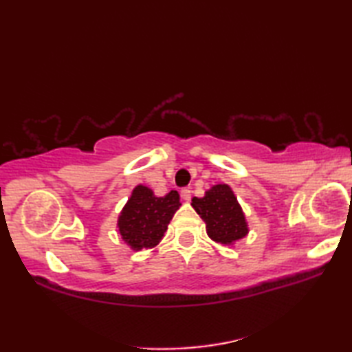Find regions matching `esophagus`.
<instances>
[{
	"instance_id": "esophagus-1",
	"label": "esophagus",
	"mask_w": 352,
	"mask_h": 352,
	"mask_svg": "<svg viewBox=\"0 0 352 352\" xmlns=\"http://www.w3.org/2000/svg\"><path fill=\"white\" fill-rule=\"evenodd\" d=\"M190 197H192V192L189 189H182L183 201H190Z\"/></svg>"
}]
</instances>
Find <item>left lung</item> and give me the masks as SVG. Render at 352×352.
Listing matches in <instances>:
<instances>
[{"mask_svg":"<svg viewBox=\"0 0 352 352\" xmlns=\"http://www.w3.org/2000/svg\"><path fill=\"white\" fill-rule=\"evenodd\" d=\"M192 207L206 222L208 237L216 243L231 246L248 234V222L228 184H214L203 198H192Z\"/></svg>","mask_w":352,"mask_h":352,"instance_id":"obj_1","label":"left lung"}]
</instances>
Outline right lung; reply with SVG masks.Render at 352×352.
I'll list each match as a JSON object with an SVG mask.
<instances>
[{
	"label": "right lung",
	"mask_w": 352,
	"mask_h": 352,
	"mask_svg": "<svg viewBox=\"0 0 352 352\" xmlns=\"http://www.w3.org/2000/svg\"><path fill=\"white\" fill-rule=\"evenodd\" d=\"M180 206L177 190H170L164 197H155L151 189L139 184L119 213V234L133 251L154 248L160 243Z\"/></svg>",
	"instance_id": "obj_1"
}]
</instances>
